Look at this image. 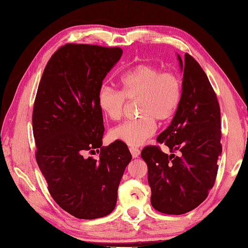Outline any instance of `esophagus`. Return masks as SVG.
Segmentation results:
<instances>
[{
  "label": "esophagus",
  "instance_id": "esophagus-1",
  "mask_svg": "<svg viewBox=\"0 0 248 248\" xmlns=\"http://www.w3.org/2000/svg\"><path fill=\"white\" fill-rule=\"evenodd\" d=\"M130 152H131V155H132V156L134 157H139V155H140V149L139 148H134V147H130Z\"/></svg>",
  "mask_w": 248,
  "mask_h": 248
}]
</instances>
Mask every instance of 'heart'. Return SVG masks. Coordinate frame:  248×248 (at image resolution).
<instances>
[{"label":"heart","instance_id":"1","mask_svg":"<svg viewBox=\"0 0 248 248\" xmlns=\"http://www.w3.org/2000/svg\"><path fill=\"white\" fill-rule=\"evenodd\" d=\"M119 85L120 92L107 85L100 87L98 105L109 119L117 120L124 112V98L139 99L140 117L116 125L110 130V138L129 146H140L155 134V119L165 121L176 113L181 100V81L176 73L141 64L124 72Z\"/></svg>","mask_w":248,"mask_h":248}]
</instances>
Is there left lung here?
I'll return each mask as SVG.
<instances>
[{"label":"left lung","mask_w":248,"mask_h":248,"mask_svg":"<svg viewBox=\"0 0 248 248\" xmlns=\"http://www.w3.org/2000/svg\"><path fill=\"white\" fill-rule=\"evenodd\" d=\"M177 57L183 72L181 100L170 124L156 139L171 155L147 146L140 156L148 166L152 207L180 215L198 207L213 187L222 132L219 104L207 75L189 54L184 61Z\"/></svg>","instance_id":"1"}]
</instances>
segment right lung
Instances as JSON below:
<instances>
[{
    "mask_svg": "<svg viewBox=\"0 0 248 248\" xmlns=\"http://www.w3.org/2000/svg\"><path fill=\"white\" fill-rule=\"evenodd\" d=\"M123 50L69 44L46 64L33 109L36 161L51 196L81 219L107 217L115 209L117 189L132 155L115 140L102 147V110L97 94ZM100 148L98 159L88 151Z\"/></svg>",
    "mask_w": 248,
    "mask_h": 248,
    "instance_id": "obj_1",
    "label": "right lung"
}]
</instances>
